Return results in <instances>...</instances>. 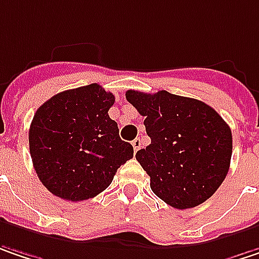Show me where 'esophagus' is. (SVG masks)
<instances>
[{
	"label": "esophagus",
	"mask_w": 259,
	"mask_h": 259,
	"mask_svg": "<svg viewBox=\"0 0 259 259\" xmlns=\"http://www.w3.org/2000/svg\"><path fill=\"white\" fill-rule=\"evenodd\" d=\"M141 144H142V142H141V139H138V138H136V139H135V141L132 142V145H133V149H135V152H138V151H139V148H141Z\"/></svg>",
	"instance_id": "esophagus-1"
}]
</instances>
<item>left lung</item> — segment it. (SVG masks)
I'll list each match as a JSON object with an SVG mask.
<instances>
[{
    "label": "left lung",
    "mask_w": 259,
    "mask_h": 259,
    "mask_svg": "<svg viewBox=\"0 0 259 259\" xmlns=\"http://www.w3.org/2000/svg\"><path fill=\"white\" fill-rule=\"evenodd\" d=\"M126 99L145 117L151 144L136 160L151 177L152 192L177 209L211 198L229 173L232 130L205 102L167 91H127Z\"/></svg>",
    "instance_id": "8db88e82"
}]
</instances>
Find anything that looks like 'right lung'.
<instances>
[{"mask_svg":"<svg viewBox=\"0 0 259 259\" xmlns=\"http://www.w3.org/2000/svg\"><path fill=\"white\" fill-rule=\"evenodd\" d=\"M114 95L98 83L60 92L44 102L29 129L30 157L42 185L66 201L97 196L133 158L108 110Z\"/></svg>","mask_w":259,"mask_h":259,"instance_id":"add662e5","label":"right lung"}]
</instances>
